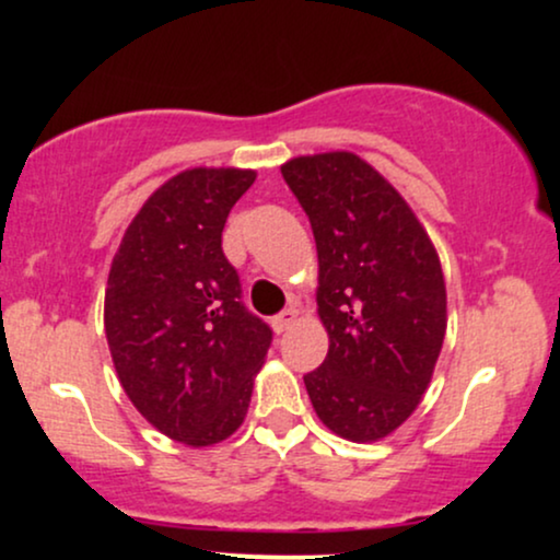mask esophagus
Instances as JSON below:
<instances>
[{
	"label": "esophagus",
	"instance_id": "esophagus-1",
	"mask_svg": "<svg viewBox=\"0 0 560 560\" xmlns=\"http://www.w3.org/2000/svg\"><path fill=\"white\" fill-rule=\"evenodd\" d=\"M298 316H300V311L298 307H287V311H281L279 316L273 318V331L276 334H284L289 326L294 324V320H298Z\"/></svg>",
	"mask_w": 560,
	"mask_h": 560
}]
</instances>
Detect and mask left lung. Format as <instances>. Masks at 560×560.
I'll list each match as a JSON object with an SVG mask.
<instances>
[{
  "instance_id": "obj_1",
  "label": "left lung",
  "mask_w": 560,
  "mask_h": 560,
  "mask_svg": "<svg viewBox=\"0 0 560 560\" xmlns=\"http://www.w3.org/2000/svg\"><path fill=\"white\" fill-rule=\"evenodd\" d=\"M281 176L318 249L329 352L305 376L313 410L345 440H384L419 408L445 342L440 255L400 191L355 152L292 158Z\"/></svg>"
}]
</instances>
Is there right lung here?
<instances>
[{
    "instance_id": "obj_1",
    "label": "right lung",
    "mask_w": 560,
    "mask_h": 560,
    "mask_svg": "<svg viewBox=\"0 0 560 560\" xmlns=\"http://www.w3.org/2000/svg\"><path fill=\"white\" fill-rule=\"evenodd\" d=\"M258 173L186 168L128 223L105 289V334L128 400L158 432L210 447L242 427L271 329L244 311L221 247Z\"/></svg>"
}]
</instances>
